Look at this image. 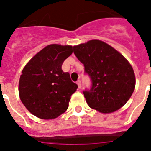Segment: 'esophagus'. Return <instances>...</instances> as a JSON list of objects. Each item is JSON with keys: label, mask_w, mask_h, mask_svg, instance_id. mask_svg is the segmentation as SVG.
Wrapping results in <instances>:
<instances>
[{"label": "esophagus", "mask_w": 151, "mask_h": 151, "mask_svg": "<svg viewBox=\"0 0 151 151\" xmlns=\"http://www.w3.org/2000/svg\"><path fill=\"white\" fill-rule=\"evenodd\" d=\"M76 83L78 86V88H82V82H81V80H78Z\"/></svg>", "instance_id": "obj_1"}]
</instances>
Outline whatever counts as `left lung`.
Instances as JSON below:
<instances>
[{"label":"left lung","instance_id":"8db88e82","mask_svg":"<svg viewBox=\"0 0 151 151\" xmlns=\"http://www.w3.org/2000/svg\"><path fill=\"white\" fill-rule=\"evenodd\" d=\"M73 52L91 80V88L83 91L88 106L103 113L124 106L135 87L129 61L113 47L97 39L74 46Z\"/></svg>","mask_w":151,"mask_h":151}]
</instances>
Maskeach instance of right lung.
<instances>
[{
	"mask_svg": "<svg viewBox=\"0 0 151 151\" xmlns=\"http://www.w3.org/2000/svg\"><path fill=\"white\" fill-rule=\"evenodd\" d=\"M73 54L69 45H50L29 61L22 69L19 94L26 109L42 119H53L68 109L78 85L62 70L64 60Z\"/></svg>",
	"mask_w": 151,
	"mask_h": 151,
	"instance_id": "add662e5",
	"label": "right lung"
}]
</instances>
